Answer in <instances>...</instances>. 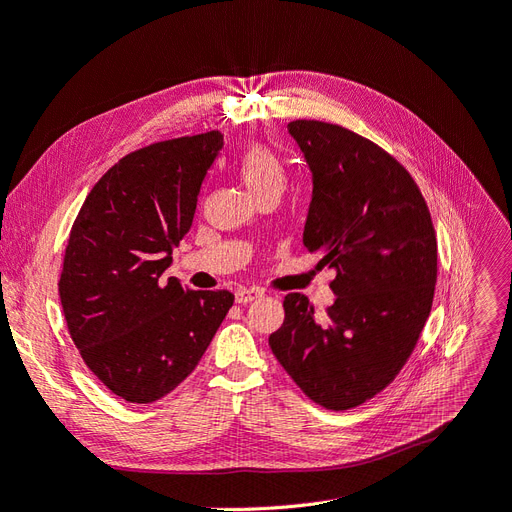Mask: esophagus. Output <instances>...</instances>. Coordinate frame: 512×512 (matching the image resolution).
Segmentation results:
<instances>
[{
	"instance_id": "obj_1",
	"label": "esophagus",
	"mask_w": 512,
	"mask_h": 512,
	"mask_svg": "<svg viewBox=\"0 0 512 512\" xmlns=\"http://www.w3.org/2000/svg\"><path fill=\"white\" fill-rule=\"evenodd\" d=\"M259 297H263V291H261V289H244V287H240V289L236 291V304L246 306V304H251V301H255V299H259Z\"/></svg>"
}]
</instances>
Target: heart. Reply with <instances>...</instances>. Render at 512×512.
I'll use <instances>...</instances> for the list:
<instances>
[{
    "mask_svg": "<svg viewBox=\"0 0 512 512\" xmlns=\"http://www.w3.org/2000/svg\"><path fill=\"white\" fill-rule=\"evenodd\" d=\"M238 175L255 198L266 192H282L287 185L285 160L266 143H251L242 151Z\"/></svg>",
    "mask_w": 512,
    "mask_h": 512,
    "instance_id": "heart-1",
    "label": "heart"
}]
</instances>
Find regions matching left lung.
<instances>
[{"mask_svg":"<svg viewBox=\"0 0 512 512\" xmlns=\"http://www.w3.org/2000/svg\"><path fill=\"white\" fill-rule=\"evenodd\" d=\"M312 170L304 246L333 268L323 320L301 293L285 297L270 335L278 363L310 401L346 411L380 394L418 344L437 285V234L409 170L356 132L289 122Z\"/></svg>","mask_w":512,"mask_h":512,"instance_id":"8db88e82","label":"left lung"}]
</instances>
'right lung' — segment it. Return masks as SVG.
I'll return each mask as SVG.
<instances>
[{
    "label": "right lung",
    "mask_w": 512,
    "mask_h": 512,
    "mask_svg": "<svg viewBox=\"0 0 512 512\" xmlns=\"http://www.w3.org/2000/svg\"><path fill=\"white\" fill-rule=\"evenodd\" d=\"M221 145V132L208 130L130 151L71 225L59 280L67 329L86 367L128 403L173 392L234 306L230 291L162 278Z\"/></svg>",
    "instance_id": "1"
}]
</instances>
